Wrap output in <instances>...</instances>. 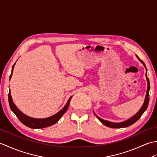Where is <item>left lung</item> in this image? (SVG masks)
I'll use <instances>...</instances> for the list:
<instances>
[{"mask_svg": "<svg viewBox=\"0 0 157 157\" xmlns=\"http://www.w3.org/2000/svg\"><path fill=\"white\" fill-rule=\"evenodd\" d=\"M137 56L138 59L140 61L143 65L145 67L146 71H147V69L146 67V65L144 64V63L143 62L142 60L140 59L137 55H136ZM146 80H147V84H148V87H147V91H146V97H145V100H144V102L143 103V105L142 106V107L140 108V109L139 110L138 112H137L136 115H134V116H132L131 118H129L128 119H127L126 121H122V122H119V123H116V122H111V121H106V120L105 119H102L101 117H99L98 116H97L96 115V113L94 112V115H96V117L98 119V120L100 121H101L103 125H105L106 126L109 127V128H127V127H129L132 124H134V123H136V121H138V120L141 117V116L142 115L143 113H144L146 109L148 107V102H149V90H150V82H149V79L147 77V72L146 73Z\"/></svg>", "mask_w": 157, "mask_h": 157, "instance_id": "1", "label": "left lung"}]
</instances>
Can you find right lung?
<instances>
[{"label":"right lung","instance_id":"right-lung-1","mask_svg":"<svg viewBox=\"0 0 157 157\" xmlns=\"http://www.w3.org/2000/svg\"><path fill=\"white\" fill-rule=\"evenodd\" d=\"M15 65H13L12 67V71L11 75L9 77V80H11L12 74H13V69H14ZM71 96L68 100V101L67 102L66 105H65L64 107H63L61 111H59L57 113L47 118H44V119H36V118H33L31 117H29L28 115H26L24 113H23L21 111H19V109L17 107V106L15 105V103L13 102V99H12V96L11 95V91L9 90V106L10 108H11V111L15 113V115L17 116L19 121H21L23 124H24L28 128H30L32 129H41V128H47V127L51 126L52 125L55 124L56 122L59 121V120L61 118V117L64 115V113L66 112L67 110L69 105V102L71 99L72 98Z\"/></svg>","mask_w":157,"mask_h":157}]
</instances>
